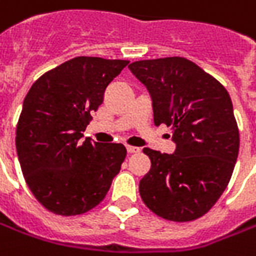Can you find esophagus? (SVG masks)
Instances as JSON below:
<instances>
[{
	"label": "esophagus",
	"mask_w": 256,
	"mask_h": 256,
	"mask_svg": "<svg viewBox=\"0 0 256 256\" xmlns=\"http://www.w3.org/2000/svg\"><path fill=\"white\" fill-rule=\"evenodd\" d=\"M128 152L130 154H136L140 152V148L138 147H134V146H128Z\"/></svg>",
	"instance_id": "obj_1"
}]
</instances>
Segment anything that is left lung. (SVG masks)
Returning <instances> with one entry per match:
<instances>
[{
    "label": "left lung",
    "instance_id": "8db88e82",
    "mask_svg": "<svg viewBox=\"0 0 256 256\" xmlns=\"http://www.w3.org/2000/svg\"><path fill=\"white\" fill-rule=\"evenodd\" d=\"M128 68L152 93L154 124L170 126L177 144L174 154L143 148L152 167L140 180V197L164 220H197L221 197L236 163L240 130L231 98L186 58L136 60Z\"/></svg>",
    "mask_w": 256,
    "mask_h": 256
}]
</instances>
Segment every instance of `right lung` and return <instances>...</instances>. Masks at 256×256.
I'll list each match as a JSON object with an SVG mask.
<instances>
[{"instance_id":"1","label":"right lung","mask_w":256,"mask_h":256,"mask_svg":"<svg viewBox=\"0 0 256 256\" xmlns=\"http://www.w3.org/2000/svg\"><path fill=\"white\" fill-rule=\"evenodd\" d=\"M128 64L76 56L44 74L26 93L16 124V153L34 197L50 212H88L103 201L120 172L124 146L82 137L108 84Z\"/></svg>"}]
</instances>
